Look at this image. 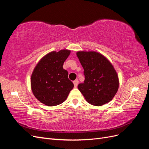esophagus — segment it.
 Segmentation results:
<instances>
[{"mask_svg": "<svg viewBox=\"0 0 149 149\" xmlns=\"http://www.w3.org/2000/svg\"><path fill=\"white\" fill-rule=\"evenodd\" d=\"M73 83H74V88H76V87H77V86H78V83H79V81H78V79H76V80H74V81H73Z\"/></svg>", "mask_w": 149, "mask_h": 149, "instance_id": "esophagus-1", "label": "esophagus"}]
</instances>
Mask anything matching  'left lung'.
I'll return each instance as SVG.
<instances>
[{
    "label": "left lung",
    "instance_id": "1",
    "mask_svg": "<svg viewBox=\"0 0 149 149\" xmlns=\"http://www.w3.org/2000/svg\"><path fill=\"white\" fill-rule=\"evenodd\" d=\"M84 69L85 79L78 88L88 103L102 106L111 101L119 88V78L114 66L107 58L96 52H78Z\"/></svg>",
    "mask_w": 149,
    "mask_h": 149
}]
</instances>
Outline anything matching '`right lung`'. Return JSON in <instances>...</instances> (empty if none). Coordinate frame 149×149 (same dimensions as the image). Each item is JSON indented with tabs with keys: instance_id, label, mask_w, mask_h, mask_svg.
<instances>
[{
	"instance_id": "obj_1",
	"label": "right lung",
	"mask_w": 149,
	"mask_h": 149,
	"mask_svg": "<svg viewBox=\"0 0 149 149\" xmlns=\"http://www.w3.org/2000/svg\"><path fill=\"white\" fill-rule=\"evenodd\" d=\"M71 51L52 52L39 61L31 76V88L35 97L48 106L59 105L68 96L74 84L63 65Z\"/></svg>"
}]
</instances>
